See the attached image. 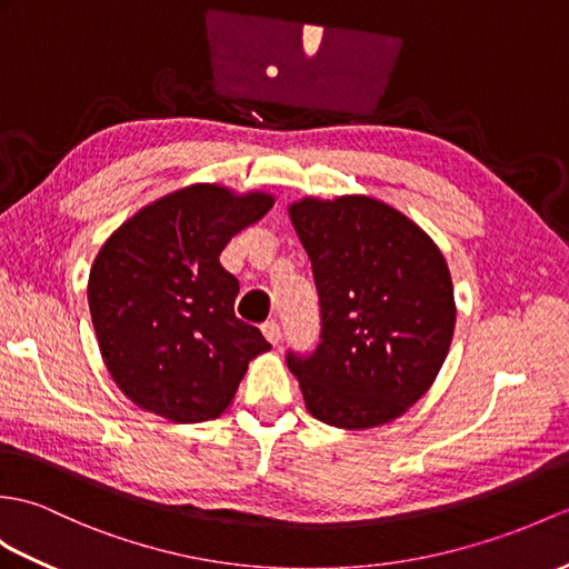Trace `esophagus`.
<instances>
[{"label": "esophagus", "mask_w": 569, "mask_h": 569, "mask_svg": "<svg viewBox=\"0 0 569 569\" xmlns=\"http://www.w3.org/2000/svg\"><path fill=\"white\" fill-rule=\"evenodd\" d=\"M261 332H263V337H267V339L271 341L273 347L281 341V325L276 322V320H267V322H263V325H261Z\"/></svg>", "instance_id": "obj_1"}]
</instances>
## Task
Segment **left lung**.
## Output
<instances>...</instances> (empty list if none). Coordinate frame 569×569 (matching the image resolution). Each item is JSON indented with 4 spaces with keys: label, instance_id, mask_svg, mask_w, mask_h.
Segmentation results:
<instances>
[{
    "label": "left lung",
    "instance_id": "left-lung-1",
    "mask_svg": "<svg viewBox=\"0 0 569 569\" xmlns=\"http://www.w3.org/2000/svg\"><path fill=\"white\" fill-rule=\"evenodd\" d=\"M320 296L315 351H288L308 412L341 429L398 419L439 376L456 327L453 283L431 237L368 196L288 208Z\"/></svg>",
    "mask_w": 569,
    "mask_h": 569
}]
</instances>
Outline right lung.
Instances as JSON below:
<instances>
[{"label": "right lung", "instance_id": "right-lung-1", "mask_svg": "<svg viewBox=\"0 0 569 569\" xmlns=\"http://www.w3.org/2000/svg\"><path fill=\"white\" fill-rule=\"evenodd\" d=\"M273 196L193 183L118 228L89 271L103 363L128 400L181 425L220 417L254 356L271 345L234 317L240 281L222 269L232 237Z\"/></svg>", "mask_w": 569, "mask_h": 569}]
</instances>
